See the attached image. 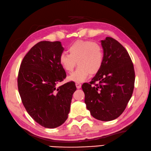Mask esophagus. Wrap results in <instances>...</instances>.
<instances>
[{
    "instance_id": "34e87169",
    "label": "esophagus",
    "mask_w": 151,
    "mask_h": 151,
    "mask_svg": "<svg viewBox=\"0 0 151 151\" xmlns=\"http://www.w3.org/2000/svg\"><path fill=\"white\" fill-rule=\"evenodd\" d=\"M76 88H77L78 89H80L81 87V84L80 83L77 82V83H76Z\"/></svg>"
}]
</instances>
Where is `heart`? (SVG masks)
Wrapping results in <instances>:
<instances>
[{
    "instance_id": "b5f03b06",
    "label": "heart",
    "mask_w": 151,
    "mask_h": 151,
    "mask_svg": "<svg viewBox=\"0 0 151 151\" xmlns=\"http://www.w3.org/2000/svg\"><path fill=\"white\" fill-rule=\"evenodd\" d=\"M69 54L62 53L59 58L61 67L65 72H72L76 64L79 65L68 78L75 82H83L91 75L96 74L101 68L104 53L99 44L89 40H78L68 47Z\"/></svg>"
}]
</instances>
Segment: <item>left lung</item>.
Returning <instances> with one entry per match:
<instances>
[{
  "label": "left lung",
  "instance_id": "left-lung-1",
  "mask_svg": "<svg viewBox=\"0 0 151 151\" xmlns=\"http://www.w3.org/2000/svg\"><path fill=\"white\" fill-rule=\"evenodd\" d=\"M101 42L104 53L102 67L91 81L84 83L81 88L91 115L109 121L125 109L133 92L135 74L131 58L119 42L111 37Z\"/></svg>",
  "mask_w": 151,
  "mask_h": 151
}]
</instances>
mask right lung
I'll list each match as a JSON object with an SVG mask.
<instances>
[{
	"mask_svg": "<svg viewBox=\"0 0 151 151\" xmlns=\"http://www.w3.org/2000/svg\"><path fill=\"white\" fill-rule=\"evenodd\" d=\"M63 47L59 41H42L29 50L21 63L18 88L22 102L31 117L46 128L58 127L68 117L73 81L57 88L66 78L59 62Z\"/></svg>",
	"mask_w": 151,
	"mask_h": 151,
	"instance_id": "right-lung-1",
	"label": "right lung"
}]
</instances>
